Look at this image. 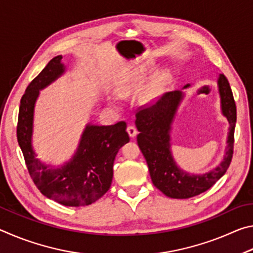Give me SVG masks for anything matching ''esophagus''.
Here are the masks:
<instances>
[{
	"mask_svg": "<svg viewBox=\"0 0 253 253\" xmlns=\"http://www.w3.org/2000/svg\"><path fill=\"white\" fill-rule=\"evenodd\" d=\"M127 132H128V135H129L130 137H135L137 135L136 127L132 126V125H129V126L127 127Z\"/></svg>",
	"mask_w": 253,
	"mask_h": 253,
	"instance_id": "1",
	"label": "esophagus"
}]
</instances>
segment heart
<instances>
[{"instance_id":"b5f03b06","label":"heart","mask_w":253,"mask_h":253,"mask_svg":"<svg viewBox=\"0 0 253 253\" xmlns=\"http://www.w3.org/2000/svg\"><path fill=\"white\" fill-rule=\"evenodd\" d=\"M161 79L163 80V79H165V75H162V77H161Z\"/></svg>"}]
</instances>
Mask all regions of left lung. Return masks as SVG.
<instances>
[{
    "label": "left lung",
    "instance_id": "8db88e82",
    "mask_svg": "<svg viewBox=\"0 0 253 253\" xmlns=\"http://www.w3.org/2000/svg\"><path fill=\"white\" fill-rule=\"evenodd\" d=\"M222 113L230 123L228 149L223 162L203 175H191L179 169L169 151V130L175 111L183 99L179 90L163 95L157 100L140 106L136 113L137 143L147 162L154 185L172 199H190L208 191L228 170L233 156L237 107L230 84L224 75L217 80ZM188 87V84L186 85Z\"/></svg>",
    "mask_w": 253,
    "mask_h": 253
}]
</instances>
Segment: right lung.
<instances>
[{
    "label": "right lung",
    "mask_w": 253,
    "mask_h": 253,
    "mask_svg": "<svg viewBox=\"0 0 253 253\" xmlns=\"http://www.w3.org/2000/svg\"><path fill=\"white\" fill-rule=\"evenodd\" d=\"M61 60V55L50 60L28 85L21 98L16 136L30 176L41 193L66 207H84L96 202L109 190L115 157L129 142V136L125 122L111 126L89 125L76 155L61 169H48L37 160L31 147L34 102L40 89L65 71Z\"/></svg>",
    "instance_id": "1"
}]
</instances>
